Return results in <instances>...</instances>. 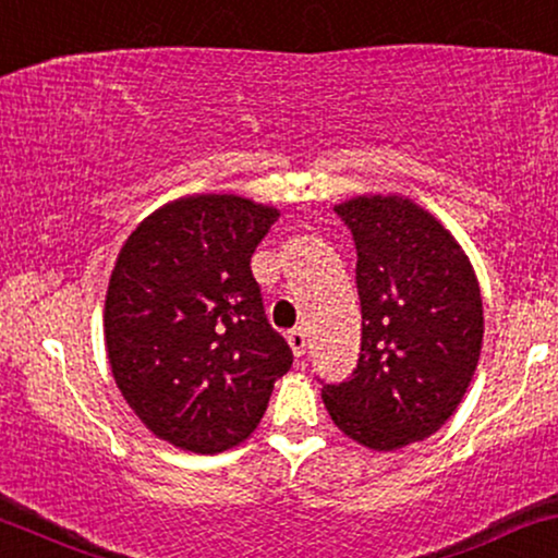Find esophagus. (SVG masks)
I'll return each instance as SVG.
<instances>
[{
	"label": "esophagus",
	"instance_id": "1",
	"mask_svg": "<svg viewBox=\"0 0 558 558\" xmlns=\"http://www.w3.org/2000/svg\"><path fill=\"white\" fill-rule=\"evenodd\" d=\"M288 344H291L295 357L306 355V329L299 327V329L288 331Z\"/></svg>",
	"mask_w": 558,
	"mask_h": 558
}]
</instances>
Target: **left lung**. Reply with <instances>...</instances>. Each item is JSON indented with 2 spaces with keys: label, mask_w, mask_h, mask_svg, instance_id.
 <instances>
[{
  "label": "left lung",
  "mask_w": 558,
  "mask_h": 558,
  "mask_svg": "<svg viewBox=\"0 0 558 558\" xmlns=\"http://www.w3.org/2000/svg\"><path fill=\"white\" fill-rule=\"evenodd\" d=\"M335 210L355 239L363 340L357 368L322 399L352 440L397 450L461 404L482 352V291L453 234L409 197L357 195Z\"/></svg>",
  "instance_id": "obj_1"
}]
</instances>
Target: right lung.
I'll return each mask as SVG.
<instances>
[{
    "label": "right lung",
    "instance_id": "obj_1",
    "mask_svg": "<svg viewBox=\"0 0 558 558\" xmlns=\"http://www.w3.org/2000/svg\"><path fill=\"white\" fill-rule=\"evenodd\" d=\"M278 216L239 195H187L146 216L116 259L105 295L112 378L174 448L239 446L291 368L250 267Z\"/></svg>",
    "mask_w": 558,
    "mask_h": 558
}]
</instances>
